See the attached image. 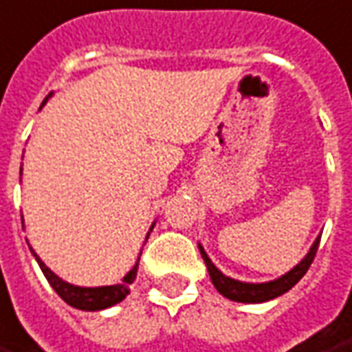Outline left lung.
Here are the masks:
<instances>
[{
    "label": "left lung",
    "instance_id": "8db88e82",
    "mask_svg": "<svg viewBox=\"0 0 352 352\" xmlns=\"http://www.w3.org/2000/svg\"><path fill=\"white\" fill-rule=\"evenodd\" d=\"M320 245V237H316V241L312 243L310 251L307 253V256L302 258L301 263L297 264L293 270H289L287 274H283L282 278L274 280V282L266 283H247V282H237L234 278H228L224 274L218 270L217 266L212 264V261L208 258V254L205 253V249L199 245L201 256L207 264L208 276L214 283V287L218 289L220 295H224L226 299L236 302H264V301H272L276 297H280L285 292H289L295 283L301 280L302 276L307 274V270L310 268V264L316 256V251H318Z\"/></svg>",
    "mask_w": 352,
    "mask_h": 352
}]
</instances>
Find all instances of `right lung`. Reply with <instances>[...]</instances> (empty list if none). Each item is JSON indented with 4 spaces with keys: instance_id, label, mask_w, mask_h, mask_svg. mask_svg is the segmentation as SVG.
I'll return each mask as SVG.
<instances>
[{
    "instance_id": "add662e5",
    "label": "right lung",
    "mask_w": 352,
    "mask_h": 352,
    "mask_svg": "<svg viewBox=\"0 0 352 352\" xmlns=\"http://www.w3.org/2000/svg\"><path fill=\"white\" fill-rule=\"evenodd\" d=\"M45 101H47V98H45ZM45 101H43L42 105H45ZM153 226H155V222H153L151 228H149V232L153 230ZM147 237H149V234H147ZM147 237H145V241H147ZM30 251H32V247H30ZM32 254L36 256V261L40 264L43 276L47 278V282H50L51 287L55 289V293H57L67 305L80 310H103L122 301L126 295L130 293V283L135 280L138 264H140V258H138L134 264V268L126 274L120 283H115V285H103V287H80V285H72V283L69 282H63L57 274L51 272L50 268L42 263V258L34 253V251Z\"/></svg>"
}]
</instances>
